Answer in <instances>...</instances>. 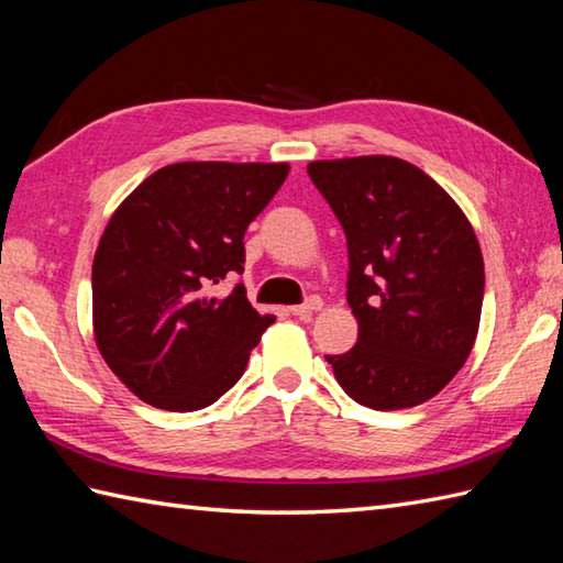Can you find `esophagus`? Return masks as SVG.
<instances>
[{"label":"esophagus","instance_id":"1","mask_svg":"<svg viewBox=\"0 0 563 563\" xmlns=\"http://www.w3.org/2000/svg\"><path fill=\"white\" fill-rule=\"evenodd\" d=\"M321 297H309V300L305 302V305H297V307H290V314H295V317H300V319H309L312 317L314 312H319L321 309Z\"/></svg>","mask_w":563,"mask_h":563}]
</instances>
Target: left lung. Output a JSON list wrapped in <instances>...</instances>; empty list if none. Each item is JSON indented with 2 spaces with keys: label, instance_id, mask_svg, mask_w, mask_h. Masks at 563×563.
I'll return each mask as SVG.
<instances>
[{
  "label": "left lung",
  "instance_id": "obj_1",
  "mask_svg": "<svg viewBox=\"0 0 563 563\" xmlns=\"http://www.w3.org/2000/svg\"><path fill=\"white\" fill-rule=\"evenodd\" d=\"M307 174L349 244L357 343L327 355L351 399L375 411L428 401L457 375L479 331L484 258L457 202L418 166L373 157Z\"/></svg>",
  "mask_w": 563,
  "mask_h": 563
}]
</instances>
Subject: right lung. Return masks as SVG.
<instances>
[{
  "label": "right lung",
  "instance_id": "obj_1",
  "mask_svg": "<svg viewBox=\"0 0 563 563\" xmlns=\"http://www.w3.org/2000/svg\"><path fill=\"white\" fill-rule=\"evenodd\" d=\"M288 164L181 162L147 176L113 212L93 256V336L113 375L150 406L198 411L244 375L275 317L242 283L244 234Z\"/></svg>",
  "mask_w": 563,
  "mask_h": 563
}]
</instances>
